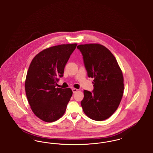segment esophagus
I'll list each match as a JSON object with an SVG mask.
<instances>
[{"label":"esophagus","instance_id":"34e87169","mask_svg":"<svg viewBox=\"0 0 153 153\" xmlns=\"http://www.w3.org/2000/svg\"><path fill=\"white\" fill-rule=\"evenodd\" d=\"M77 91H78V89H76V88H73V89H72L73 93H76Z\"/></svg>","mask_w":153,"mask_h":153}]
</instances>
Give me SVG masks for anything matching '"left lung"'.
Here are the masks:
<instances>
[{"label":"left lung","instance_id":"obj_1","mask_svg":"<svg viewBox=\"0 0 153 153\" xmlns=\"http://www.w3.org/2000/svg\"><path fill=\"white\" fill-rule=\"evenodd\" d=\"M89 77L94 78V90L84 91L81 105L91 119L102 121L117 110L123 95V76L117 59L105 46L97 44L80 45Z\"/></svg>","mask_w":153,"mask_h":153}]
</instances>
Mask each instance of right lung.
<instances>
[{"label": "right lung", "instance_id": "add662e5", "mask_svg": "<svg viewBox=\"0 0 153 153\" xmlns=\"http://www.w3.org/2000/svg\"><path fill=\"white\" fill-rule=\"evenodd\" d=\"M77 44L60 45L41 51L33 59L25 81L26 94L34 114L46 122L59 119L72 96L71 88H56Z\"/></svg>", "mask_w": 153, "mask_h": 153}]
</instances>
